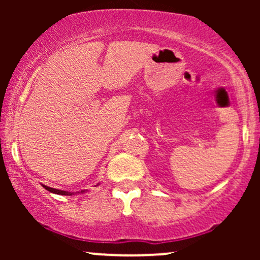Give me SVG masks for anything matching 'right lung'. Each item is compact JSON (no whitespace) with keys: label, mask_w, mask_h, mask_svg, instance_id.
Listing matches in <instances>:
<instances>
[{"label":"right lung","mask_w":260,"mask_h":260,"mask_svg":"<svg viewBox=\"0 0 260 260\" xmlns=\"http://www.w3.org/2000/svg\"><path fill=\"white\" fill-rule=\"evenodd\" d=\"M98 186H99V184H98ZM45 188H46L47 190H49V192H51V193H55V194H59V196H76V193H73V192H66V190H59V189H55V188H51V187H46L45 186ZM85 190H82V192L80 193H84Z\"/></svg>","instance_id":"add662e5"}]
</instances>
